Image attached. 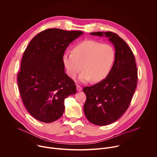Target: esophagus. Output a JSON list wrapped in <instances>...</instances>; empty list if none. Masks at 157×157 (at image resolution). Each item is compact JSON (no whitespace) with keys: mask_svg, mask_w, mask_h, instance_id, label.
Wrapping results in <instances>:
<instances>
[{"mask_svg":"<svg viewBox=\"0 0 157 157\" xmlns=\"http://www.w3.org/2000/svg\"><path fill=\"white\" fill-rule=\"evenodd\" d=\"M76 89H77L78 91H82V87L80 86L77 85L76 86Z\"/></svg>","mask_w":157,"mask_h":157,"instance_id":"34e87169","label":"esophagus"}]
</instances>
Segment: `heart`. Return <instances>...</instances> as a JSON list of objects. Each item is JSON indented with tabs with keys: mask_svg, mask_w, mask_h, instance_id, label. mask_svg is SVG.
Masks as SVG:
<instances>
[{
	"mask_svg": "<svg viewBox=\"0 0 157 157\" xmlns=\"http://www.w3.org/2000/svg\"><path fill=\"white\" fill-rule=\"evenodd\" d=\"M115 59V51L109 44L96 40H84L75 45L71 53L63 55L62 61L68 75L75 79L79 72V81L86 82L92 79L99 82L110 73Z\"/></svg>",
	"mask_w": 157,
	"mask_h": 157,
	"instance_id": "heart-1",
	"label": "heart"
}]
</instances>
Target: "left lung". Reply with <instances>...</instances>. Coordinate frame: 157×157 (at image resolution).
Listing matches in <instances>:
<instances>
[{
  "label": "left lung",
  "mask_w": 157,
  "mask_h": 157,
  "mask_svg": "<svg viewBox=\"0 0 157 157\" xmlns=\"http://www.w3.org/2000/svg\"><path fill=\"white\" fill-rule=\"evenodd\" d=\"M104 36L114 44L115 60L109 75L99 82L84 87L86 101L84 113L87 120L97 125L117 121L127 110L136 91L137 68L135 57L126 42L111 32H92Z\"/></svg>",
  "instance_id": "left-lung-1"
}]
</instances>
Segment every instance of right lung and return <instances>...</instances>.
<instances>
[{
    "label": "right lung",
    "mask_w": 157,
    "mask_h": 157,
    "mask_svg": "<svg viewBox=\"0 0 157 157\" xmlns=\"http://www.w3.org/2000/svg\"><path fill=\"white\" fill-rule=\"evenodd\" d=\"M81 31L49 29L29 43L21 59L17 81L29 113L36 120L50 123L60 118L64 99L76 93L74 81L64 73L62 57Z\"/></svg>",
    "instance_id": "obj_1"
}]
</instances>
